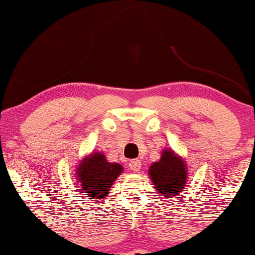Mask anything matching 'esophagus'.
Listing matches in <instances>:
<instances>
[{
  "label": "esophagus",
  "mask_w": 255,
  "mask_h": 255,
  "mask_svg": "<svg viewBox=\"0 0 255 255\" xmlns=\"http://www.w3.org/2000/svg\"><path fill=\"white\" fill-rule=\"evenodd\" d=\"M128 165L132 171H139V169L142 168V161L139 159H131L128 160Z\"/></svg>",
  "instance_id": "obj_1"
}]
</instances>
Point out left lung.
<instances>
[{
    "mask_svg": "<svg viewBox=\"0 0 255 255\" xmlns=\"http://www.w3.org/2000/svg\"><path fill=\"white\" fill-rule=\"evenodd\" d=\"M148 175L158 192L169 199L181 193L187 181V168L181 157L172 149H164L160 159L149 166Z\"/></svg>",
    "mask_w": 255,
    "mask_h": 255,
    "instance_id": "1",
    "label": "left lung"
}]
</instances>
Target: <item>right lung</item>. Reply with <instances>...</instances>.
<instances>
[{
    "label": "right lung",
    "instance_id": "right-lung-1",
    "mask_svg": "<svg viewBox=\"0 0 255 255\" xmlns=\"http://www.w3.org/2000/svg\"><path fill=\"white\" fill-rule=\"evenodd\" d=\"M122 172L123 166L118 163H109L103 153L94 152L85 157L75 174L85 201H103L112 183Z\"/></svg>",
    "mask_w": 255,
    "mask_h": 255
}]
</instances>
